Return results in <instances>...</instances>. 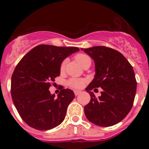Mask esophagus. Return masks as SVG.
<instances>
[{
    "instance_id": "obj_1",
    "label": "esophagus",
    "mask_w": 149,
    "mask_h": 149,
    "mask_svg": "<svg viewBox=\"0 0 149 149\" xmlns=\"http://www.w3.org/2000/svg\"><path fill=\"white\" fill-rule=\"evenodd\" d=\"M81 91H78V90H75V91H74V94H75V95H76V96L79 95V94H81Z\"/></svg>"
}]
</instances>
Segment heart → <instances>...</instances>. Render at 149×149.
<instances>
[{"instance_id": "b5f03b06", "label": "heart", "mask_w": 149, "mask_h": 149, "mask_svg": "<svg viewBox=\"0 0 149 149\" xmlns=\"http://www.w3.org/2000/svg\"><path fill=\"white\" fill-rule=\"evenodd\" d=\"M75 59L76 61L80 64L82 67H84L87 63H91V58L89 56L85 54H78L75 56ZM66 64V61H63L62 63L61 64V67H60V70L61 73L65 70ZM84 84H85V79H78V78H71L68 81V85L70 87L73 88H81L84 86Z\"/></svg>"}]
</instances>
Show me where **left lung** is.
<instances>
[{"label": "left lung", "instance_id": "1", "mask_svg": "<svg viewBox=\"0 0 149 149\" xmlns=\"http://www.w3.org/2000/svg\"><path fill=\"white\" fill-rule=\"evenodd\" d=\"M81 49L94 60L96 72L86 88L91 96L90 102L84 107L86 117L101 127L114 125L125 118L133 105L137 82L133 67L112 48L95 46ZM99 87L103 91L97 98L91 90Z\"/></svg>", "mask_w": 149, "mask_h": 149}]
</instances>
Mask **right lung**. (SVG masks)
Returning <instances> with one entry per match:
<instances>
[{
	"label": "right lung",
	"instance_id": "right-lung-1",
	"mask_svg": "<svg viewBox=\"0 0 149 149\" xmlns=\"http://www.w3.org/2000/svg\"><path fill=\"white\" fill-rule=\"evenodd\" d=\"M78 51L76 47L40 45L27 52L15 68L10 86L12 100L21 118L30 127L47 130L64 120L74 93L62 87L55 98L49 88L61 74L63 61Z\"/></svg>",
	"mask_w": 149,
	"mask_h": 149
}]
</instances>
